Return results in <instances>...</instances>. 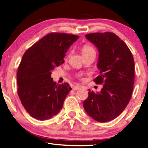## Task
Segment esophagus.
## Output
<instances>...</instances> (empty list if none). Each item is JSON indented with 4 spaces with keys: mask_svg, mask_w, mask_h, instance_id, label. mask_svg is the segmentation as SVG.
Here are the masks:
<instances>
[{
    "mask_svg": "<svg viewBox=\"0 0 148 148\" xmlns=\"http://www.w3.org/2000/svg\"><path fill=\"white\" fill-rule=\"evenodd\" d=\"M79 86H77V85L75 86L73 88H72V90H74V91H76V90H79Z\"/></svg>",
    "mask_w": 148,
    "mask_h": 148,
    "instance_id": "1",
    "label": "esophagus"
}]
</instances>
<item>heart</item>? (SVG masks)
<instances>
[{"mask_svg":"<svg viewBox=\"0 0 148 148\" xmlns=\"http://www.w3.org/2000/svg\"><path fill=\"white\" fill-rule=\"evenodd\" d=\"M92 51H95V50H94V49L92 48V46H90L89 45H84L83 47L82 50H81V52H82L83 55L86 54V53H88L92 52ZM69 55H70V53L68 55V56Z\"/></svg>","mask_w":148,"mask_h":148,"instance_id":"1","label":"heart"}]
</instances>
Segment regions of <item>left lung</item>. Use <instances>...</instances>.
<instances>
[{
    "mask_svg": "<svg viewBox=\"0 0 148 148\" xmlns=\"http://www.w3.org/2000/svg\"><path fill=\"white\" fill-rule=\"evenodd\" d=\"M85 37L99 53L97 67L100 74L93 81L103 85L100 92L88 90L83 107L97 121L108 122L117 118L130 101L134 84V60L126 44L114 33H92Z\"/></svg>",
    "mask_w": 148,
    "mask_h": 148,
    "instance_id": "8db88e82",
    "label": "left lung"
}]
</instances>
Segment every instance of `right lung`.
Listing matches in <instances>:
<instances>
[{"mask_svg":"<svg viewBox=\"0 0 148 148\" xmlns=\"http://www.w3.org/2000/svg\"><path fill=\"white\" fill-rule=\"evenodd\" d=\"M79 36L50 33L27 49L17 72L18 94L27 112L39 120L53 118L60 111L72 90L69 84H56L51 72L64 64L65 53Z\"/></svg>","mask_w":148,"mask_h":148,"instance_id":"add662e5","label":"right lung"}]
</instances>
